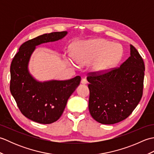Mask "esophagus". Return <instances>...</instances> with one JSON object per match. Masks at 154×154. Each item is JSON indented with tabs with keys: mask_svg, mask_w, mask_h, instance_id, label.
<instances>
[{
	"mask_svg": "<svg viewBox=\"0 0 154 154\" xmlns=\"http://www.w3.org/2000/svg\"><path fill=\"white\" fill-rule=\"evenodd\" d=\"M81 83L82 84H84V85H86L87 84V81L86 79H82L81 81Z\"/></svg>",
	"mask_w": 154,
	"mask_h": 154,
	"instance_id": "1",
	"label": "esophagus"
}]
</instances>
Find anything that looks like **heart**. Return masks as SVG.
Wrapping results in <instances>:
<instances>
[{"mask_svg":"<svg viewBox=\"0 0 154 154\" xmlns=\"http://www.w3.org/2000/svg\"><path fill=\"white\" fill-rule=\"evenodd\" d=\"M123 48L104 39L79 40L74 47L75 60L70 55L66 57L67 63L77 67L79 65H87L94 61L92 70L96 73H104L112 70L122 60Z\"/></svg>","mask_w":154,"mask_h":154,"instance_id":"heart-1","label":"heart"}]
</instances>
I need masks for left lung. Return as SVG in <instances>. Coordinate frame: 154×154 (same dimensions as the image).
Here are the masks:
<instances>
[{
  "label": "left lung",
  "instance_id": "8db88e82",
  "mask_svg": "<svg viewBox=\"0 0 154 154\" xmlns=\"http://www.w3.org/2000/svg\"><path fill=\"white\" fill-rule=\"evenodd\" d=\"M130 46V56L120 67L102 75L91 73L87 78L89 112L99 123L113 124L126 119L142 99L144 63L136 49Z\"/></svg>",
  "mask_w": 154,
  "mask_h": 154
}]
</instances>
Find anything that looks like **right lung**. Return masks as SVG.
<instances>
[{"mask_svg":"<svg viewBox=\"0 0 154 154\" xmlns=\"http://www.w3.org/2000/svg\"><path fill=\"white\" fill-rule=\"evenodd\" d=\"M67 31L39 35L20 47L11 65L10 89L24 116L38 123H53L60 119L69 98L79 85L81 77L66 81L41 82L30 74L28 64L37 45L63 38Z\"/></svg>","mask_w":154,"mask_h":154,"instance_id":"add662e5","label":"right lung"}]
</instances>
